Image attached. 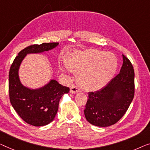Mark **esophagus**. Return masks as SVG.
I'll use <instances>...</instances> for the list:
<instances>
[{
  "instance_id": "34e87169",
  "label": "esophagus",
  "mask_w": 150,
  "mask_h": 150,
  "mask_svg": "<svg viewBox=\"0 0 150 150\" xmlns=\"http://www.w3.org/2000/svg\"><path fill=\"white\" fill-rule=\"evenodd\" d=\"M79 91H80V89L75 86H73L71 87V88L70 89V93H76L79 92Z\"/></svg>"
}]
</instances>
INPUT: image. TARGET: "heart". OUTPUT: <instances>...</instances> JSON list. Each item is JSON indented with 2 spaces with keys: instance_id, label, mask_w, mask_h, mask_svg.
I'll return each instance as SVG.
<instances>
[{
  "instance_id": "1",
  "label": "heart",
  "mask_w": 150,
  "mask_h": 150,
  "mask_svg": "<svg viewBox=\"0 0 150 150\" xmlns=\"http://www.w3.org/2000/svg\"><path fill=\"white\" fill-rule=\"evenodd\" d=\"M68 67L79 73L77 81L87 91H96L108 83L117 69V59L113 53L90 50L72 53L67 59Z\"/></svg>"
}]
</instances>
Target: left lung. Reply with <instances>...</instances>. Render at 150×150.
<instances>
[{
  "instance_id": "8db88e82",
  "label": "left lung",
  "mask_w": 150,
  "mask_h": 150,
  "mask_svg": "<svg viewBox=\"0 0 150 150\" xmlns=\"http://www.w3.org/2000/svg\"><path fill=\"white\" fill-rule=\"evenodd\" d=\"M120 73L95 92H89L84 110L87 120L97 127L117 122L128 110L135 93V73L131 61L122 54Z\"/></svg>"
}]
</instances>
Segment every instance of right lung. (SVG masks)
Listing matches in <instances>:
<instances>
[{"instance_id":"add662e5","label":"right lung","mask_w":150,"mask_h":150,"mask_svg":"<svg viewBox=\"0 0 150 150\" xmlns=\"http://www.w3.org/2000/svg\"><path fill=\"white\" fill-rule=\"evenodd\" d=\"M58 45V42H50L27 47L20 51L11 66L8 74L11 104L19 117L33 126H44L52 121L59 109L60 100L64 93H69V88L54 79L38 89L27 88L20 81V64L28 54L48 51Z\"/></svg>"}]
</instances>
